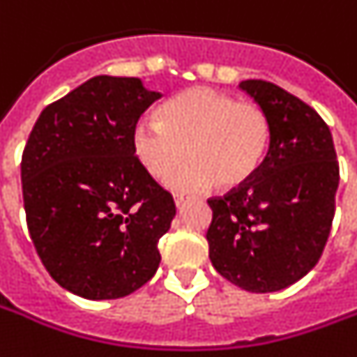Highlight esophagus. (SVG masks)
Returning <instances> with one entry per match:
<instances>
[{
  "label": "esophagus",
  "instance_id": "esophagus-1",
  "mask_svg": "<svg viewBox=\"0 0 357 357\" xmlns=\"http://www.w3.org/2000/svg\"><path fill=\"white\" fill-rule=\"evenodd\" d=\"M187 199H189V197L183 195V193H176V195H174V201H176V204H178V206H181V204L185 203Z\"/></svg>",
  "mask_w": 357,
  "mask_h": 357
}]
</instances>
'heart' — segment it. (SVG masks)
<instances>
[{
    "mask_svg": "<svg viewBox=\"0 0 357 357\" xmlns=\"http://www.w3.org/2000/svg\"><path fill=\"white\" fill-rule=\"evenodd\" d=\"M268 118L255 102L193 86L158 109L156 121L133 129L137 160L153 178L170 179L187 155L196 160L170 181L179 191L243 185L255 176L268 144Z\"/></svg>",
    "mask_w": 357,
    "mask_h": 357,
    "instance_id": "heart-1",
    "label": "heart"
}]
</instances>
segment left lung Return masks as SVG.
I'll return each mask as SVG.
<instances>
[{"instance_id":"8db88e82","label":"left lung","mask_w":357,"mask_h":357,"mask_svg":"<svg viewBox=\"0 0 357 357\" xmlns=\"http://www.w3.org/2000/svg\"><path fill=\"white\" fill-rule=\"evenodd\" d=\"M268 118L271 141L255 176L211 197V263L228 282L278 291L317 265L335 218L338 160L323 118L298 96L261 79L239 83Z\"/></svg>"}]
</instances>
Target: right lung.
Returning a JSON list of instances; mask_svg holds the SVG:
<instances>
[{
  "mask_svg": "<svg viewBox=\"0 0 357 357\" xmlns=\"http://www.w3.org/2000/svg\"><path fill=\"white\" fill-rule=\"evenodd\" d=\"M135 77H92L42 109L21 160L26 226L42 265L86 300L149 282L176 204L133 151V129L160 98Z\"/></svg>",
  "mask_w": 357,
  "mask_h": 357,
  "instance_id": "1",
  "label": "right lung"
}]
</instances>
